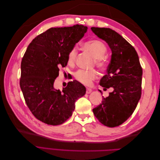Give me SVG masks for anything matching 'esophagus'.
<instances>
[{
  "label": "esophagus",
  "mask_w": 160,
  "mask_h": 160,
  "mask_svg": "<svg viewBox=\"0 0 160 160\" xmlns=\"http://www.w3.org/2000/svg\"><path fill=\"white\" fill-rule=\"evenodd\" d=\"M91 91H92V90L91 89H89V88H87L86 89V93L87 94H89L90 93H91Z\"/></svg>",
  "instance_id": "esophagus-1"
}]
</instances>
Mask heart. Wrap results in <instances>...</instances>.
<instances>
[{"mask_svg":"<svg viewBox=\"0 0 160 160\" xmlns=\"http://www.w3.org/2000/svg\"><path fill=\"white\" fill-rule=\"evenodd\" d=\"M83 47L95 57V65L100 69H104L106 67V61L104 59V56L108 51L107 47L104 43L99 40H91L85 42ZM77 55V49L76 47H73L67 54V63L69 65H74L76 61ZM97 76H98V72L95 69H79L75 73V79L85 85H91L92 81L96 79Z\"/></svg>","mask_w":160,"mask_h":160,"instance_id":"1","label":"heart"}]
</instances>
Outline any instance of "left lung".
Wrapping results in <instances>:
<instances>
[{
  "label": "left lung",
  "instance_id": "left-lung-1",
  "mask_svg": "<svg viewBox=\"0 0 160 160\" xmlns=\"http://www.w3.org/2000/svg\"><path fill=\"white\" fill-rule=\"evenodd\" d=\"M91 29L108 42L112 51L108 73L99 84L104 89L111 87L114 89L93 111L103 125L117 127L132 115L141 98L142 68L135 48L119 34L109 28Z\"/></svg>",
  "mask_w": 160,
  "mask_h": 160
}]
</instances>
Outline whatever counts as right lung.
I'll list each match as a JSON object with an SVG mask.
<instances>
[{
  "instance_id": "right-lung-1",
  "label": "right lung",
  "mask_w": 160,
  "mask_h": 160,
  "mask_svg": "<svg viewBox=\"0 0 160 160\" xmlns=\"http://www.w3.org/2000/svg\"><path fill=\"white\" fill-rule=\"evenodd\" d=\"M88 27L76 25L51 28L37 36L28 46L21 61L20 87L32 115L48 125L68 119L75 101L85 94V86L74 80L62 91L53 88L59 68L67 65V54L84 36Z\"/></svg>"
}]
</instances>
